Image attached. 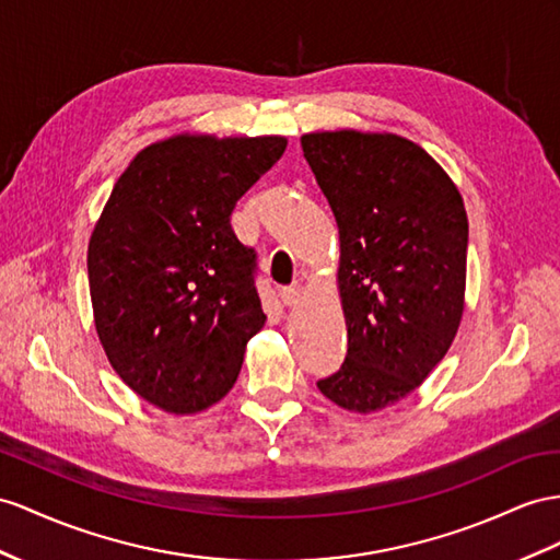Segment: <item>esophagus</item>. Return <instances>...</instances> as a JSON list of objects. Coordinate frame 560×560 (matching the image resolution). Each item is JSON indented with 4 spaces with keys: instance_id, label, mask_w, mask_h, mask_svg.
I'll list each match as a JSON object with an SVG mask.
<instances>
[{
    "instance_id": "34e87169",
    "label": "esophagus",
    "mask_w": 560,
    "mask_h": 560,
    "mask_svg": "<svg viewBox=\"0 0 560 560\" xmlns=\"http://www.w3.org/2000/svg\"><path fill=\"white\" fill-rule=\"evenodd\" d=\"M279 298L283 305H295L300 300V285L298 283H291V285H281L279 289Z\"/></svg>"
}]
</instances>
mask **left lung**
I'll use <instances>...</instances> for the list:
<instances>
[{
    "label": "left lung",
    "instance_id": "8db88e82",
    "mask_svg": "<svg viewBox=\"0 0 560 560\" xmlns=\"http://www.w3.org/2000/svg\"><path fill=\"white\" fill-rule=\"evenodd\" d=\"M340 234L348 354L317 388L348 411L395 405L447 354L464 314L462 194L419 143L354 130L300 139Z\"/></svg>",
    "mask_w": 560,
    "mask_h": 560
}]
</instances>
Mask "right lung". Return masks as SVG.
I'll list each match as a JSON object with an SVG mask.
<instances>
[{
	"label": "right lung",
	"mask_w": 560,
	"mask_h": 560,
	"mask_svg": "<svg viewBox=\"0 0 560 560\" xmlns=\"http://www.w3.org/2000/svg\"><path fill=\"white\" fill-rule=\"evenodd\" d=\"M283 137L151 143L110 191L88 250L94 324L110 366L147 402L196 413L232 390L265 312L236 200Z\"/></svg>",
	"instance_id": "add662e5"
}]
</instances>
